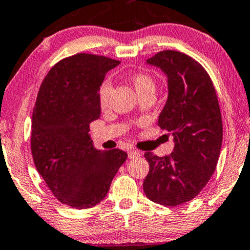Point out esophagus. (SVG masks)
Wrapping results in <instances>:
<instances>
[{
  "label": "esophagus",
  "instance_id": "obj_1",
  "mask_svg": "<svg viewBox=\"0 0 250 250\" xmlns=\"http://www.w3.org/2000/svg\"><path fill=\"white\" fill-rule=\"evenodd\" d=\"M141 155V153L137 149H130L128 150V159H134V158H139Z\"/></svg>",
  "mask_w": 250,
  "mask_h": 250
}]
</instances>
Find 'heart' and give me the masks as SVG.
I'll return each mask as SVG.
<instances>
[{
	"instance_id": "obj_1",
	"label": "heart",
	"mask_w": 250,
	"mask_h": 250,
	"mask_svg": "<svg viewBox=\"0 0 250 250\" xmlns=\"http://www.w3.org/2000/svg\"><path fill=\"white\" fill-rule=\"evenodd\" d=\"M132 83H133L135 90L139 95L144 94V92L148 91H155L156 84L155 80L150 74L145 73V72H138L134 73L132 75ZM111 91H112V83H111L110 80L105 79L103 82L100 84V88H98V102H100L101 106H105L107 103H109Z\"/></svg>"
}]
</instances>
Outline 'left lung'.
Returning a JSON list of instances; mask_svg holds the SVG:
<instances>
[{"label": "left lung", "mask_w": 250, "mask_h": 250, "mask_svg": "<svg viewBox=\"0 0 250 250\" xmlns=\"http://www.w3.org/2000/svg\"><path fill=\"white\" fill-rule=\"evenodd\" d=\"M167 75L168 100L158 125L174 137V152L160 158L145 153L149 172L144 191L152 202L176 206L193 199L215 170L223 143L218 97L204 67L177 51L147 60Z\"/></svg>", "instance_id": "1"}]
</instances>
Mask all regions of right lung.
Here are the masks:
<instances>
[{"label": "right lung", "instance_id": "1", "mask_svg": "<svg viewBox=\"0 0 250 250\" xmlns=\"http://www.w3.org/2000/svg\"><path fill=\"white\" fill-rule=\"evenodd\" d=\"M119 61L79 53L52 67L32 113L31 152L36 168L62 204L89 208L104 199L120 166L122 149L100 150L89 124L100 118L98 88Z\"/></svg>", "mask_w": 250, "mask_h": 250}]
</instances>
